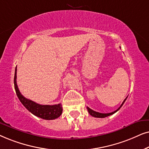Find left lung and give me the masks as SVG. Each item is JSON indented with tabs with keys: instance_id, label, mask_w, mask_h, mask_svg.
<instances>
[{
	"instance_id": "8db88e82",
	"label": "left lung",
	"mask_w": 149,
	"mask_h": 149,
	"mask_svg": "<svg viewBox=\"0 0 149 149\" xmlns=\"http://www.w3.org/2000/svg\"><path fill=\"white\" fill-rule=\"evenodd\" d=\"M127 97H126V99H125V100L123 101V102L122 103V104L120 105V106L119 107V108H118L117 110L114 111V112H110V113H100V112H95V111L91 110V109L89 108L88 107H87V110H88V112L89 114H90L92 116H94V117H96V118H105V117H107V116H110V115L114 114L115 112H117V111L119 110L120 108H121L125 102V100H127Z\"/></svg>"
}]
</instances>
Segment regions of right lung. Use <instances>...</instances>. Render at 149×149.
<instances>
[{
  "label": "right lung",
  "mask_w": 149,
  "mask_h": 149,
  "mask_svg": "<svg viewBox=\"0 0 149 149\" xmlns=\"http://www.w3.org/2000/svg\"><path fill=\"white\" fill-rule=\"evenodd\" d=\"M17 67L15 69L14 87L17 96L23 106L32 114L45 120H54L58 118L62 114L63 108L61 104L56 105H41L28 100L19 92L17 85Z\"/></svg>",
  "instance_id": "1"
}]
</instances>
